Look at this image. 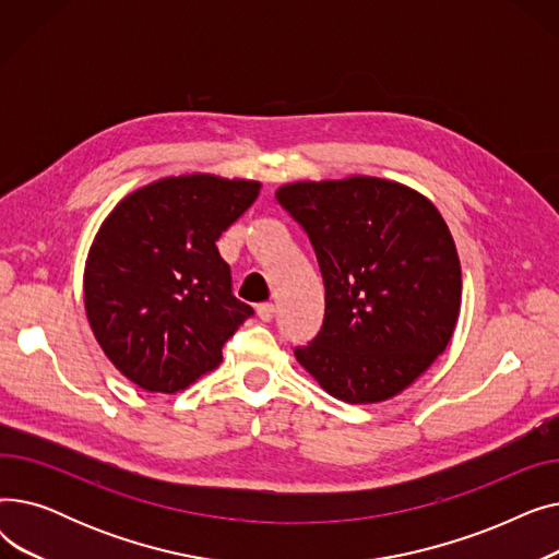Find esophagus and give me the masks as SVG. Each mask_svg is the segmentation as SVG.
<instances>
[{
  "label": "esophagus",
  "mask_w": 559,
  "mask_h": 559,
  "mask_svg": "<svg viewBox=\"0 0 559 559\" xmlns=\"http://www.w3.org/2000/svg\"><path fill=\"white\" fill-rule=\"evenodd\" d=\"M255 314L260 321H272L276 314V308H274V304H258Z\"/></svg>",
  "instance_id": "34e87169"
}]
</instances>
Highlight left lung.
I'll return each instance as SVG.
<instances>
[{
	"label": "left lung",
	"mask_w": 559,
	"mask_h": 559,
	"mask_svg": "<svg viewBox=\"0 0 559 559\" xmlns=\"http://www.w3.org/2000/svg\"><path fill=\"white\" fill-rule=\"evenodd\" d=\"M276 199L308 233L326 289L299 365L346 403L401 394L457 324L462 270L447 222L417 190L376 176L287 183Z\"/></svg>",
	"instance_id": "obj_1"
}]
</instances>
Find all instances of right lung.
Wrapping results in <instances>:
<instances>
[{
  "label": "right lung",
  "mask_w": 559,
  "mask_h": 559,
  "mask_svg": "<svg viewBox=\"0 0 559 559\" xmlns=\"http://www.w3.org/2000/svg\"><path fill=\"white\" fill-rule=\"evenodd\" d=\"M260 183L183 174L115 205L87 251L83 304L115 369L146 392L174 394L219 367L224 342L253 314L230 292L219 235Z\"/></svg>",
  "instance_id": "add662e5"
}]
</instances>
